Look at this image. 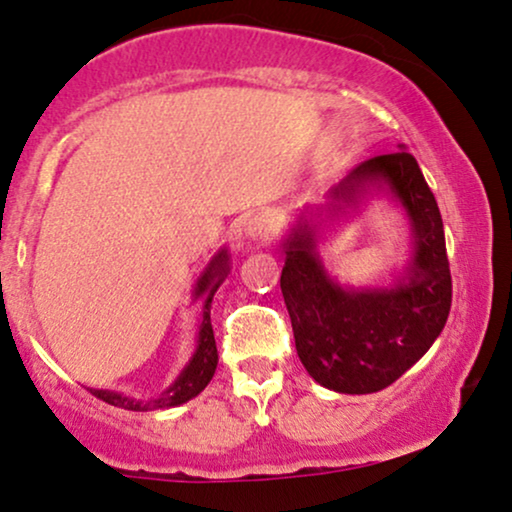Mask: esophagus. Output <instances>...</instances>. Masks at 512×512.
<instances>
[{
    "instance_id": "34e87169",
    "label": "esophagus",
    "mask_w": 512,
    "mask_h": 512,
    "mask_svg": "<svg viewBox=\"0 0 512 512\" xmlns=\"http://www.w3.org/2000/svg\"><path fill=\"white\" fill-rule=\"evenodd\" d=\"M276 234V217L271 212H255L245 222V238L248 241H267Z\"/></svg>"
}]
</instances>
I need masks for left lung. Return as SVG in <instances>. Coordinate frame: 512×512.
Segmentation results:
<instances>
[{
  "label": "left lung",
  "mask_w": 512,
  "mask_h": 512,
  "mask_svg": "<svg viewBox=\"0 0 512 512\" xmlns=\"http://www.w3.org/2000/svg\"><path fill=\"white\" fill-rule=\"evenodd\" d=\"M368 190H387L412 222L414 257L387 289H345L322 267L315 234L326 218L356 207ZM281 293L297 357L316 383L342 394H371L401 378L439 338L451 309V271L437 200L416 158L401 144L354 167L307 208L283 241Z\"/></svg>",
  "instance_id": "obj_1"
}]
</instances>
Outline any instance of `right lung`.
<instances>
[{"instance_id":"add662e5","label":"right lung","mask_w":512,"mask_h":512,"mask_svg":"<svg viewBox=\"0 0 512 512\" xmlns=\"http://www.w3.org/2000/svg\"><path fill=\"white\" fill-rule=\"evenodd\" d=\"M229 274V252L219 250L212 262L208 264V269L203 271V276L198 278L196 283V300L200 297L203 300V321H200V331H198V347L193 352V357L189 361V366L179 373V378L167 387V390L155 397L151 401H137L129 399L120 392H111V390H89L94 397H99L106 404L118 406V409L125 411H158V409H172V406L184 404L193 397H198L200 392L208 387V383L215 375L217 368V342H215V333H212V323H210V307H212V297H215L219 283L224 281V276Z\"/></svg>"}]
</instances>
